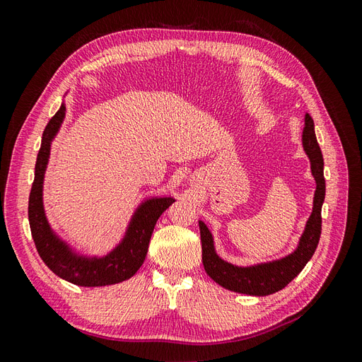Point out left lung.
<instances>
[{
	"label": "left lung",
	"instance_id": "obj_1",
	"mask_svg": "<svg viewBox=\"0 0 362 362\" xmlns=\"http://www.w3.org/2000/svg\"><path fill=\"white\" fill-rule=\"evenodd\" d=\"M302 146L306 157L310 158L315 192L313 198V211L305 223L298 246L288 255L249 266L233 264L217 254L211 231L204 221H199L204 269L206 275L218 286L249 296H269L290 284L314 255L322 234V205L325 201L326 185L323 177V156L319 144H317L314 120L308 113L305 115Z\"/></svg>",
	"mask_w": 362,
	"mask_h": 362
}]
</instances>
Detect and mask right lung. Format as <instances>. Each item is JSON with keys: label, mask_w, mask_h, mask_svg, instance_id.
<instances>
[{"label": "right lung", "mask_w": 362, "mask_h": 362, "mask_svg": "<svg viewBox=\"0 0 362 362\" xmlns=\"http://www.w3.org/2000/svg\"><path fill=\"white\" fill-rule=\"evenodd\" d=\"M64 116L66 103L63 100L59 112L51 117L42 134L35 168V182L28 201L31 235L40 258L59 278L80 287L113 286L134 276L144 264L158 217L175 202V198L172 194H164L149 196L141 201L131 214L120 242L105 255L86 254L72 246L51 226L43 205V181L51 156V145L59 134Z\"/></svg>", "instance_id": "obj_1"}]
</instances>
